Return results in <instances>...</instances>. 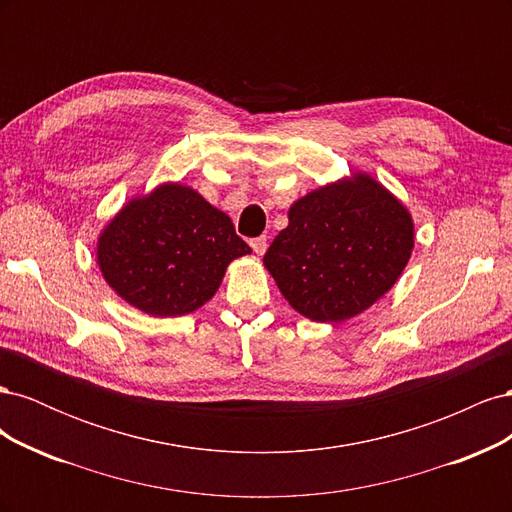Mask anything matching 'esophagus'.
I'll return each mask as SVG.
<instances>
[{"label":"esophagus","instance_id":"1","mask_svg":"<svg viewBox=\"0 0 512 512\" xmlns=\"http://www.w3.org/2000/svg\"><path fill=\"white\" fill-rule=\"evenodd\" d=\"M250 245H252V250H254L258 256H262V254L267 252V237H256V239L250 241Z\"/></svg>","mask_w":512,"mask_h":512}]
</instances>
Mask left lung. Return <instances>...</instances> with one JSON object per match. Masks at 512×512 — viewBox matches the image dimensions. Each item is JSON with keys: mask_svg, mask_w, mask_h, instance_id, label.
<instances>
[{"mask_svg": "<svg viewBox=\"0 0 512 512\" xmlns=\"http://www.w3.org/2000/svg\"><path fill=\"white\" fill-rule=\"evenodd\" d=\"M412 247L410 211L380 181L354 173L294 200L262 262L301 316L344 322L395 286Z\"/></svg>", "mask_w": 512, "mask_h": 512, "instance_id": "left-lung-1", "label": "left lung"}]
</instances>
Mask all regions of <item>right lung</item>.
<instances>
[{
	"label": "right lung",
	"mask_w": 512,
	"mask_h": 512,
	"mask_svg": "<svg viewBox=\"0 0 512 512\" xmlns=\"http://www.w3.org/2000/svg\"><path fill=\"white\" fill-rule=\"evenodd\" d=\"M252 254L232 220L190 185L162 183L128 200L98 237L106 284L143 314H192L218 292L226 267Z\"/></svg>",
	"instance_id": "right-lung-1"
}]
</instances>
